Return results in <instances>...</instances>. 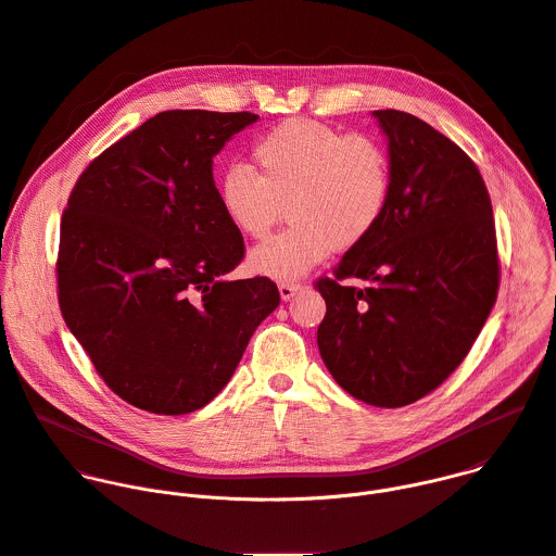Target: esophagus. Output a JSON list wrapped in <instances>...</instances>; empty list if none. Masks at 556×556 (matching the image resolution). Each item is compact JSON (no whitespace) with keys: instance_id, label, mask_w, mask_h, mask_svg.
Instances as JSON below:
<instances>
[{"instance_id":"obj_1","label":"esophagus","mask_w":556,"mask_h":556,"mask_svg":"<svg viewBox=\"0 0 556 556\" xmlns=\"http://www.w3.org/2000/svg\"><path fill=\"white\" fill-rule=\"evenodd\" d=\"M299 290H301V283H299V281H281V283H279V294H281L283 301L292 299Z\"/></svg>"}]
</instances>
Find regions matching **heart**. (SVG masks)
<instances>
[{
	"instance_id": "1",
	"label": "heart",
	"mask_w": 556,
	"mask_h": 556,
	"mask_svg": "<svg viewBox=\"0 0 556 556\" xmlns=\"http://www.w3.org/2000/svg\"><path fill=\"white\" fill-rule=\"evenodd\" d=\"M257 172L228 167L217 185L230 226L264 240L283 215L292 224L257 247L253 270L296 279L332 249H354L380 224L393 187L391 155L369 134H345L319 121L279 123L253 144Z\"/></svg>"
}]
</instances>
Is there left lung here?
Segmentation results:
<instances>
[{
	"label": "left lung",
	"instance_id": "obj_1",
	"mask_svg": "<svg viewBox=\"0 0 556 556\" xmlns=\"http://www.w3.org/2000/svg\"><path fill=\"white\" fill-rule=\"evenodd\" d=\"M374 116L389 138L391 198L334 277L314 281L328 305L316 343L348 393L395 409L425 399L466 358L497 301L502 266L478 165L414 114Z\"/></svg>",
	"mask_w": 556,
	"mask_h": 556
}]
</instances>
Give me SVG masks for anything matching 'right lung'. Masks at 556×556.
Returning <instances> with one entry per match:
<instances>
[{"label": "right lung", "mask_w": 556, "mask_h": 556, "mask_svg": "<svg viewBox=\"0 0 556 556\" xmlns=\"http://www.w3.org/2000/svg\"><path fill=\"white\" fill-rule=\"evenodd\" d=\"M253 112L169 110L110 144L61 217L56 296L97 374L125 403L191 414L224 389L279 305L268 277L226 279L244 260L213 155Z\"/></svg>", "instance_id": "obj_1"}]
</instances>
